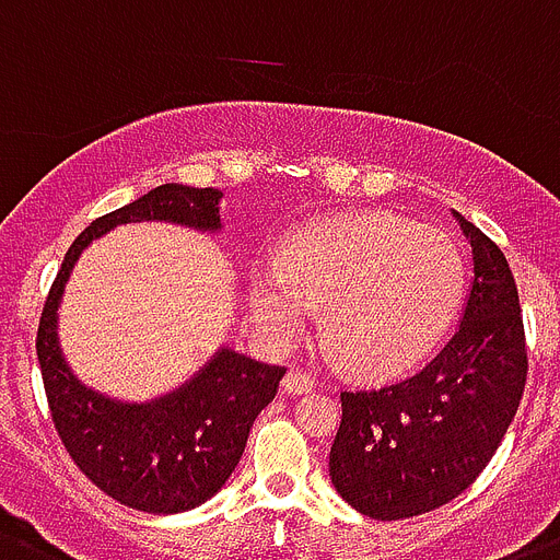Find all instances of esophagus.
I'll use <instances>...</instances> for the list:
<instances>
[{"label": "esophagus", "mask_w": 560, "mask_h": 560, "mask_svg": "<svg viewBox=\"0 0 560 560\" xmlns=\"http://www.w3.org/2000/svg\"><path fill=\"white\" fill-rule=\"evenodd\" d=\"M316 387L313 382V375L307 370H299L293 368L288 375H284V382H281V389L288 393V396H302V393H310V389Z\"/></svg>", "instance_id": "34e87169"}]
</instances>
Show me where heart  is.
<instances>
[{
	"mask_svg": "<svg viewBox=\"0 0 560 560\" xmlns=\"http://www.w3.org/2000/svg\"><path fill=\"white\" fill-rule=\"evenodd\" d=\"M467 267L455 238L393 213L324 215L253 267L247 302L261 330L288 345L322 304V332L352 373L393 378L450 330Z\"/></svg>",
	"mask_w": 560,
	"mask_h": 560,
	"instance_id": "b5f03b06",
	"label": "heart"
}]
</instances>
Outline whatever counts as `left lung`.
Listing matches in <instances>:
<instances>
[{
    "instance_id": "1",
    "label": "left lung",
    "mask_w": 560,
    "mask_h": 560,
    "mask_svg": "<svg viewBox=\"0 0 560 560\" xmlns=\"http://www.w3.org/2000/svg\"><path fill=\"white\" fill-rule=\"evenodd\" d=\"M453 215L476 272L455 336L410 378L341 393L332 487L375 521L412 518L462 495L495 455L527 384L510 265L476 224Z\"/></svg>"
}]
</instances>
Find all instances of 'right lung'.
<instances>
[{"mask_svg":"<svg viewBox=\"0 0 560 560\" xmlns=\"http://www.w3.org/2000/svg\"><path fill=\"white\" fill-rule=\"evenodd\" d=\"M222 190L162 185L102 215L70 244L36 332L42 382L65 450L84 476L133 510L173 515L222 490L244 453L253 421L276 398L284 368L219 347L213 359L167 396L116 401L82 384L59 347V304L73 265L93 238L130 222H171L219 233Z\"/></svg>","mask_w":560,"mask_h":560,"instance_id":"right-lung-1","label":"right lung"}]
</instances>
